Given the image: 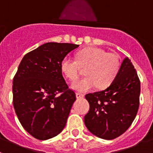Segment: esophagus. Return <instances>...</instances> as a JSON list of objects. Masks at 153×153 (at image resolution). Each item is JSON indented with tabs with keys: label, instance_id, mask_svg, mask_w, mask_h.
Masks as SVG:
<instances>
[{
	"label": "esophagus",
	"instance_id": "34e87169",
	"mask_svg": "<svg viewBox=\"0 0 153 153\" xmlns=\"http://www.w3.org/2000/svg\"><path fill=\"white\" fill-rule=\"evenodd\" d=\"M76 98L77 99H82L84 97V95H83V94H82V93H76Z\"/></svg>",
	"mask_w": 153,
	"mask_h": 153
}]
</instances>
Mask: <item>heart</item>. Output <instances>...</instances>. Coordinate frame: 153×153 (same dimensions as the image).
I'll list each match as a JSON object with an SVG mask.
<instances>
[{"mask_svg":"<svg viewBox=\"0 0 153 153\" xmlns=\"http://www.w3.org/2000/svg\"><path fill=\"white\" fill-rule=\"evenodd\" d=\"M77 60L66 56L61 62V70L69 79L74 80L79 76V65L87 66L86 76L76 79L71 87L78 92H87L97 86L106 88L113 82L120 71L119 56L113 53L95 47H86L76 53Z\"/></svg>","mask_w":153,"mask_h":153,"instance_id":"obj_1","label":"heart"}]
</instances>
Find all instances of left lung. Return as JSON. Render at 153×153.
I'll return each instance as SVG.
<instances>
[{
  "mask_svg": "<svg viewBox=\"0 0 153 153\" xmlns=\"http://www.w3.org/2000/svg\"><path fill=\"white\" fill-rule=\"evenodd\" d=\"M140 81L128 57L109 87L85 96L90 110L84 117L86 128L96 136L113 140L126 132L133 122L140 106Z\"/></svg>",
  "mask_w": 153,
  "mask_h": 153,
  "instance_id": "obj_1",
  "label": "left lung"
}]
</instances>
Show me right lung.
<instances>
[{"mask_svg": "<svg viewBox=\"0 0 153 153\" xmlns=\"http://www.w3.org/2000/svg\"><path fill=\"white\" fill-rule=\"evenodd\" d=\"M77 44L50 42L23 57L13 79V104L19 121L31 136L47 140L67 123L74 90L69 89L61 62Z\"/></svg>", "mask_w": 153, "mask_h": 153, "instance_id": "obj_1", "label": "right lung"}]
</instances>
